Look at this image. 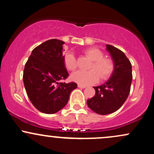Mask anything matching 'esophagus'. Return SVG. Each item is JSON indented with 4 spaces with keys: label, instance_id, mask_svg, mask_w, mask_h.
<instances>
[{
    "label": "esophagus",
    "instance_id": "obj_1",
    "mask_svg": "<svg viewBox=\"0 0 154 154\" xmlns=\"http://www.w3.org/2000/svg\"><path fill=\"white\" fill-rule=\"evenodd\" d=\"M77 86H78L79 88H86L85 85H79V84Z\"/></svg>",
    "mask_w": 154,
    "mask_h": 154
}]
</instances>
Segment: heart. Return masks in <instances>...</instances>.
<instances>
[{
	"label": "heart",
	"mask_w": 154,
	"mask_h": 154,
	"mask_svg": "<svg viewBox=\"0 0 154 154\" xmlns=\"http://www.w3.org/2000/svg\"><path fill=\"white\" fill-rule=\"evenodd\" d=\"M84 54L93 61L90 67L91 71H78L72 74L71 79L74 82L82 85H88L98 82L99 77L101 80H106L112 75L114 71V61L111 58L105 57L101 50L98 48H89L84 51ZM63 63L69 71H75L77 67V59L72 53H67L64 55Z\"/></svg>",
	"instance_id": "1"
}]
</instances>
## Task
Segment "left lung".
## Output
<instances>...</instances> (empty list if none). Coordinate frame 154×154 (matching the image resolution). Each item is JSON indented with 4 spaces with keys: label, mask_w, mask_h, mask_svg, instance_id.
Returning a JSON list of instances; mask_svg holds the SVG:
<instances>
[{
    "label": "left lung",
    "mask_w": 154,
    "mask_h": 154,
    "mask_svg": "<svg viewBox=\"0 0 154 154\" xmlns=\"http://www.w3.org/2000/svg\"><path fill=\"white\" fill-rule=\"evenodd\" d=\"M114 62V71L110 79L100 86L94 87L95 95L87 100L88 107L101 115L117 111L128 98L132 79V65L119 49L106 45Z\"/></svg>",
    "instance_id": "left-lung-1"
}]
</instances>
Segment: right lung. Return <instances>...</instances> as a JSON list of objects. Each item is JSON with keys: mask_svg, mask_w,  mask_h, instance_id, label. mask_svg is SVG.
Listing matches in <instances>:
<instances>
[{"mask_svg": "<svg viewBox=\"0 0 154 154\" xmlns=\"http://www.w3.org/2000/svg\"><path fill=\"white\" fill-rule=\"evenodd\" d=\"M64 42L51 39L32 51L25 63L23 81L33 106L45 114H54L66 105L75 82H59L69 74L63 63Z\"/></svg>", "mask_w": 154, "mask_h": 154, "instance_id": "1", "label": "right lung"}]
</instances>
